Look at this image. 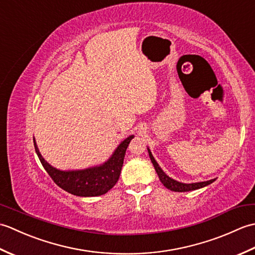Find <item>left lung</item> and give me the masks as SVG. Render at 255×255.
<instances>
[{"label": "left lung", "instance_id": "1", "mask_svg": "<svg viewBox=\"0 0 255 255\" xmlns=\"http://www.w3.org/2000/svg\"><path fill=\"white\" fill-rule=\"evenodd\" d=\"M148 149V152H149V156H150V160L152 162V164L155 169L156 174H158L159 178L161 183L163 184V185L167 188L170 189V191L173 192H189V191H195V189H198V188H202L209 185L213 182L216 181V178H213V180H209V181H205V182H197V183H182V182H178L176 180H173L169 175L165 174V172L161 169V166L158 164V162L155 161L154 156L151 153V151Z\"/></svg>", "mask_w": 255, "mask_h": 255}]
</instances>
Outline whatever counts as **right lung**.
<instances>
[{
    "label": "right lung",
    "instance_id": "add662e5",
    "mask_svg": "<svg viewBox=\"0 0 255 255\" xmlns=\"http://www.w3.org/2000/svg\"><path fill=\"white\" fill-rule=\"evenodd\" d=\"M134 136L127 137L117 145L110 159L100 165L86 167L82 170H59L42 158L34 138L36 153L42 166L59 187L81 197H94L106 194L117 183L124 163L125 153L129 142Z\"/></svg>",
    "mask_w": 255,
    "mask_h": 255
}]
</instances>
